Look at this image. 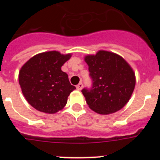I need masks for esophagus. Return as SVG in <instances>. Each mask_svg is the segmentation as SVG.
I'll use <instances>...</instances> for the list:
<instances>
[{"label":"esophagus","mask_w":160,"mask_h":160,"mask_svg":"<svg viewBox=\"0 0 160 160\" xmlns=\"http://www.w3.org/2000/svg\"><path fill=\"white\" fill-rule=\"evenodd\" d=\"M82 87H83L82 83L80 82V83H79L77 87H76V88H77V90H81L82 89Z\"/></svg>","instance_id":"1"}]
</instances>
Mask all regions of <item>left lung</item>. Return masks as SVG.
Segmentation results:
<instances>
[{"label":"left lung","instance_id":"8db88e82","mask_svg":"<svg viewBox=\"0 0 160 160\" xmlns=\"http://www.w3.org/2000/svg\"><path fill=\"white\" fill-rule=\"evenodd\" d=\"M84 60L93 81L92 88L82 90L89 107L100 114L121 110L135 87V74L131 66L120 55L106 50L87 55Z\"/></svg>","mask_w":160,"mask_h":160}]
</instances>
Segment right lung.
<instances>
[{"label": "right lung", "instance_id": "1", "mask_svg": "<svg viewBox=\"0 0 160 160\" xmlns=\"http://www.w3.org/2000/svg\"><path fill=\"white\" fill-rule=\"evenodd\" d=\"M70 58L71 53L47 51L34 55L22 66L19 84L24 97L33 108L46 114L64 108L68 96L76 89L62 70Z\"/></svg>", "mask_w": 160, "mask_h": 160}]
</instances>
